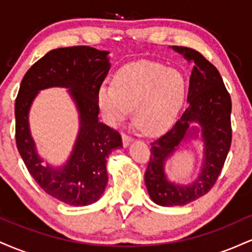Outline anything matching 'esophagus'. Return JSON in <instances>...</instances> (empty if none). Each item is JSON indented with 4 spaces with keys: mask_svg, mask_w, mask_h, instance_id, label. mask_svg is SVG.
Here are the masks:
<instances>
[{
    "mask_svg": "<svg viewBox=\"0 0 252 252\" xmlns=\"http://www.w3.org/2000/svg\"><path fill=\"white\" fill-rule=\"evenodd\" d=\"M122 142H123V147H124V148H126V147H128L129 144L132 142V138L130 137V136H128V135L123 134V135H122Z\"/></svg>",
    "mask_w": 252,
    "mask_h": 252,
    "instance_id": "obj_1",
    "label": "esophagus"
}]
</instances>
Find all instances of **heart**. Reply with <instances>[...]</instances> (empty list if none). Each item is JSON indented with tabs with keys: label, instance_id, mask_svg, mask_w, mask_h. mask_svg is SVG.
Wrapping results in <instances>:
<instances>
[{
	"label": "heart",
	"instance_id": "heart-1",
	"mask_svg": "<svg viewBox=\"0 0 252 252\" xmlns=\"http://www.w3.org/2000/svg\"><path fill=\"white\" fill-rule=\"evenodd\" d=\"M186 94L187 82L180 71L140 60L120 68L112 86H100L97 102L111 126L126 120L134 109L136 126L147 135L156 136L172 128Z\"/></svg>",
	"mask_w": 252,
	"mask_h": 252
}]
</instances>
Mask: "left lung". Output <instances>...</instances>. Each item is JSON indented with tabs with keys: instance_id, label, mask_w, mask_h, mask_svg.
Instances as JSON below:
<instances>
[{
	"instance_id": "left-lung-1",
	"label": "left lung",
	"mask_w": 252,
	"mask_h": 252,
	"mask_svg": "<svg viewBox=\"0 0 252 252\" xmlns=\"http://www.w3.org/2000/svg\"><path fill=\"white\" fill-rule=\"evenodd\" d=\"M172 48L194 63L187 103L180 120L167 134L152 143L144 181L149 196L160 206H184L206 194L216 184L232 140L231 97L215 66L199 52L182 46ZM201 137L204 158L201 173L192 184L180 185L166 178L164 167L176 149L189 138Z\"/></svg>"
}]
</instances>
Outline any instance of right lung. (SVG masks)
Instances as JSON below:
<instances>
[{
	"label": "right lung",
	"instance_id": "1",
	"mask_svg": "<svg viewBox=\"0 0 252 252\" xmlns=\"http://www.w3.org/2000/svg\"><path fill=\"white\" fill-rule=\"evenodd\" d=\"M109 52L89 46L57 48L27 71L15 102V137L20 155L47 194L71 206H88L108 184L106 158L122 147V137L98 120L97 94L110 70ZM69 90L80 114V130L70 158L60 167L43 165L30 134L29 110L41 89Z\"/></svg>",
	"mask_w": 252,
	"mask_h": 252
}]
</instances>
